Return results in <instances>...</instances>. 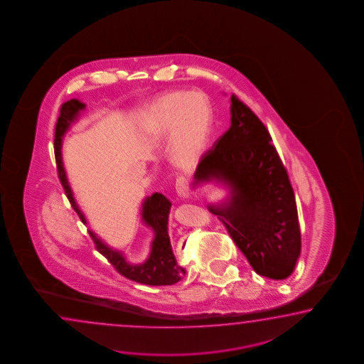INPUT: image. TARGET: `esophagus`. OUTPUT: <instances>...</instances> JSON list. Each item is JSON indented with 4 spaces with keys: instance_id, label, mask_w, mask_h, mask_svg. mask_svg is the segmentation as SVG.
Instances as JSON below:
<instances>
[{
    "instance_id": "esophagus-1",
    "label": "esophagus",
    "mask_w": 364,
    "mask_h": 364,
    "mask_svg": "<svg viewBox=\"0 0 364 364\" xmlns=\"http://www.w3.org/2000/svg\"><path fill=\"white\" fill-rule=\"evenodd\" d=\"M176 190L181 198H188L190 196V187H188V182L186 181L183 177H179L176 181Z\"/></svg>"
}]
</instances>
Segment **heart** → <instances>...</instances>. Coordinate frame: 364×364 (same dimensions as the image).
Wrapping results in <instances>:
<instances>
[{
  "instance_id": "obj_1",
  "label": "heart",
  "mask_w": 364,
  "mask_h": 364,
  "mask_svg": "<svg viewBox=\"0 0 364 364\" xmlns=\"http://www.w3.org/2000/svg\"><path fill=\"white\" fill-rule=\"evenodd\" d=\"M143 132L152 138L173 136V163L188 169L199 163L212 132V108L200 92H171L151 102L142 114Z\"/></svg>"
}]
</instances>
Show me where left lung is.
I'll return each instance as SVG.
<instances>
[{
  "instance_id": "8db88e82",
  "label": "left lung",
  "mask_w": 364,
  "mask_h": 364,
  "mask_svg": "<svg viewBox=\"0 0 364 364\" xmlns=\"http://www.w3.org/2000/svg\"><path fill=\"white\" fill-rule=\"evenodd\" d=\"M215 181L230 188L208 205L258 275L288 278L301 253L299 214L288 173L255 112L231 95V127L196 168L195 185Z\"/></svg>"
}]
</instances>
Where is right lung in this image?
<instances>
[{
  "instance_id": "1",
  "label": "right lung",
  "mask_w": 364,
  "mask_h": 364,
  "mask_svg": "<svg viewBox=\"0 0 364 364\" xmlns=\"http://www.w3.org/2000/svg\"><path fill=\"white\" fill-rule=\"evenodd\" d=\"M85 108V105L79 100H67L60 106V114L55 125V138H54V151L57 160L58 176L63 185L65 195L71 203L75 212L79 214L80 220L86 223L85 215L80 210L77 203L75 201L71 187L67 181L65 166L62 161V141L65 132L71 124L77 120L80 111ZM171 203L161 193H155L150 198H146L142 204V221L146 226L154 231V240L151 242V252L149 258L141 264H129L122 252L112 250L106 242H102L93 231L89 234L93 239L95 248L100 255L106 257L108 262L114 266L122 277L130 279L136 283L146 285H171L182 278L186 271L177 264V259L173 255L171 239L168 234V221L171 212Z\"/></svg>"
}]
</instances>
